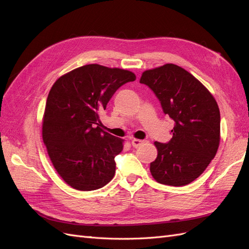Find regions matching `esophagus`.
Listing matches in <instances>:
<instances>
[{
    "instance_id": "obj_1",
    "label": "esophagus",
    "mask_w": 249,
    "mask_h": 249,
    "mask_svg": "<svg viewBox=\"0 0 249 249\" xmlns=\"http://www.w3.org/2000/svg\"><path fill=\"white\" fill-rule=\"evenodd\" d=\"M142 143H144V141L143 140H140V139H133L132 140V145H133V147H135V148H137L138 146H140Z\"/></svg>"
}]
</instances>
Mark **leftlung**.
<instances>
[{
    "label": "left lung",
    "instance_id": "left-lung-1",
    "mask_svg": "<svg viewBox=\"0 0 249 249\" xmlns=\"http://www.w3.org/2000/svg\"><path fill=\"white\" fill-rule=\"evenodd\" d=\"M140 83L159 99L175 122L168 143L156 141L150 173L158 183L185 186L214 159L220 142V112L214 96L190 72L172 63L142 72Z\"/></svg>",
    "mask_w": 249,
    "mask_h": 249
}]
</instances>
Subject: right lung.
I'll list each match as a JSON object with an SVG mask.
<instances>
[{"instance_id":"add662e5","label":"right lung","mask_w":249,"mask_h":249,"mask_svg":"<svg viewBox=\"0 0 249 249\" xmlns=\"http://www.w3.org/2000/svg\"><path fill=\"white\" fill-rule=\"evenodd\" d=\"M135 73L100 64L78 67L52 86L42 118V139L53 166L80 191L107 185L115 175L114 158L124 139L103 131L99 113Z\"/></svg>"}]
</instances>
